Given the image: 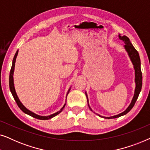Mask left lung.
<instances>
[{"mask_svg":"<svg viewBox=\"0 0 150 150\" xmlns=\"http://www.w3.org/2000/svg\"><path fill=\"white\" fill-rule=\"evenodd\" d=\"M119 38L121 40H122L123 42H124V48L126 49V52H128V56L130 57L131 61H132L133 65H134V74H135V84H136V87H135V89H134V96H133L132 101H131V103L130 104V105L128 106V107L126 108V110H124V112H121V113L117 115H114V116H111V117H103L100 115L98 114V115H99L101 117L105 118V119H114V118H117L119 117L123 116L124 115H126L128 113V112L130 111V110L132 109L133 106H134L135 102H136L137 98L139 97V93L141 91V87H142V72H141V60H140V57H139V52H137V50L134 48V46H132V44H131L130 40L128 37H126V35L124 36H121L120 34H119ZM86 96H87V103H88V106L90 108V110H92V109L90 107L89 104V100H88V97H87V94L85 92ZM93 111V110H92Z\"/></svg>","mask_w":150,"mask_h":150,"instance_id":"1","label":"left lung"}]
</instances>
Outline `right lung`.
<instances>
[{
    "label": "right lung",
    "mask_w": 150,
    "mask_h": 150,
    "mask_svg": "<svg viewBox=\"0 0 150 150\" xmlns=\"http://www.w3.org/2000/svg\"><path fill=\"white\" fill-rule=\"evenodd\" d=\"M18 50H17V52H16L15 56H14L13 59V62H12V66H11V71H10V74H9V88H10V91H11V93H12V96H13L14 100H15L16 103H17L18 107H19L20 109H21L22 111L24 112V113L27 114V115H28L31 116L34 118L38 119V120H49V119L54 117L57 115L59 114L61 111H62V110H63V108H64V107H65V104H66V102H65L64 105H63V107L61 108V110H59V111H57V112H55V113L50 115H48V116H41V115H39L34 113V112H33L32 111H30V110H28L27 108H26L25 106H24L23 104H22V102H20L19 98H18L17 93H16V92L15 87H14V83H13V72H14V68H15V63H16V57H17V56H18ZM69 90H70V88H69L68 91H67V94L69 93Z\"/></svg>",
    "instance_id": "obj_1"
}]
</instances>
